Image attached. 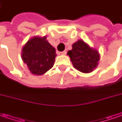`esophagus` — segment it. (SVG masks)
<instances>
[{
  "label": "esophagus",
  "instance_id": "34e87169",
  "mask_svg": "<svg viewBox=\"0 0 122 122\" xmlns=\"http://www.w3.org/2000/svg\"><path fill=\"white\" fill-rule=\"evenodd\" d=\"M59 54H60V55H65V54H66V51H61V52H60Z\"/></svg>",
  "mask_w": 122,
  "mask_h": 122
}]
</instances>
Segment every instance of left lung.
I'll use <instances>...</instances> for the list:
<instances>
[{
	"instance_id": "obj_1",
	"label": "left lung",
	"mask_w": 122,
	"mask_h": 122,
	"mask_svg": "<svg viewBox=\"0 0 122 122\" xmlns=\"http://www.w3.org/2000/svg\"><path fill=\"white\" fill-rule=\"evenodd\" d=\"M68 55L73 66L82 73L92 72L98 65L100 56L95 49H92L84 41H78L73 45V49L68 51Z\"/></svg>"
}]
</instances>
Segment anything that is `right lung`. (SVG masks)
<instances>
[{
	"mask_svg": "<svg viewBox=\"0 0 122 122\" xmlns=\"http://www.w3.org/2000/svg\"><path fill=\"white\" fill-rule=\"evenodd\" d=\"M56 49L46 39L34 37L29 40L21 51V58L31 73L36 75H41L53 67Z\"/></svg>",
	"mask_w": 122,
	"mask_h": 122,
	"instance_id": "obj_1",
	"label": "right lung"
}]
</instances>
